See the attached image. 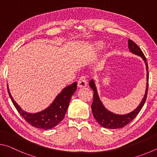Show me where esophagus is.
I'll list each match as a JSON object with an SVG mask.
<instances>
[{"label": "esophagus", "mask_w": 157, "mask_h": 157, "mask_svg": "<svg viewBox=\"0 0 157 157\" xmlns=\"http://www.w3.org/2000/svg\"><path fill=\"white\" fill-rule=\"evenodd\" d=\"M78 86L79 88H83L87 86V80L85 76H82L78 82Z\"/></svg>", "instance_id": "obj_1"}]
</instances>
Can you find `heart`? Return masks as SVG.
<instances>
[{
  "label": "heart",
  "mask_w": 157,
  "mask_h": 157,
  "mask_svg": "<svg viewBox=\"0 0 157 157\" xmlns=\"http://www.w3.org/2000/svg\"><path fill=\"white\" fill-rule=\"evenodd\" d=\"M104 46H105V45H104V44L102 43V42L98 41V42H96V43H95L94 48L96 50H100L102 49L103 48H104Z\"/></svg>",
  "instance_id": "obj_1"
}]
</instances>
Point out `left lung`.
I'll list each match as a JSON object with an SVG mask.
<instances>
[{"label": "left lung", "mask_w": 157, "mask_h": 157, "mask_svg": "<svg viewBox=\"0 0 157 157\" xmlns=\"http://www.w3.org/2000/svg\"><path fill=\"white\" fill-rule=\"evenodd\" d=\"M128 48L130 52L136 55H139L145 62L146 66V71H147V84H146L145 95L143 98L141 102L140 103V105L134 111L127 114H124V115H118V114L113 113L111 112V111H108L104 107V105H103L102 102H101L99 96H98L95 82L94 79H91L89 82V86H91V88L94 91V100H93V103L91 105L92 112L93 114H94L95 119L97 121L98 123L102 127H105V128L118 129L122 128V127L127 125V124L134 120L135 117L140 112L143 106L145 104L146 98H147L149 79L148 66L147 59H146L144 54H143V52L140 50V48L134 41H132L131 39H129L128 40Z\"/></svg>", "instance_id": "obj_1"}]
</instances>
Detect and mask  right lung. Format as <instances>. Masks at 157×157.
Instances as JSON below:
<instances>
[{
	"label": "right lung",
	"instance_id": "1",
	"mask_svg": "<svg viewBox=\"0 0 157 157\" xmlns=\"http://www.w3.org/2000/svg\"><path fill=\"white\" fill-rule=\"evenodd\" d=\"M77 89V82L63 89L62 92L57 95L55 99L49 107L44 110L35 113H28L23 111L13 99L10 94L8 85L7 91L10 98L18 112L21 114L28 123L32 126L39 129H50L57 126L64 118L68 107L71 97Z\"/></svg>",
	"mask_w": 157,
	"mask_h": 157
}]
</instances>
